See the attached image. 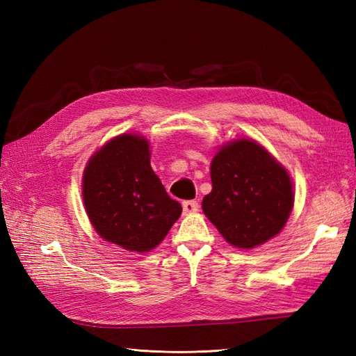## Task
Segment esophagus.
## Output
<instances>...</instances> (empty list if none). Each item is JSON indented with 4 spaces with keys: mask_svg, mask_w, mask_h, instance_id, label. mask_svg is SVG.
I'll list each match as a JSON object with an SVG mask.
<instances>
[{
    "mask_svg": "<svg viewBox=\"0 0 356 356\" xmlns=\"http://www.w3.org/2000/svg\"><path fill=\"white\" fill-rule=\"evenodd\" d=\"M182 207H184V213H185V214L197 213V211H199V202H195V200H185V202L182 203Z\"/></svg>",
    "mask_w": 356,
    "mask_h": 356,
    "instance_id": "esophagus-1",
    "label": "esophagus"
}]
</instances>
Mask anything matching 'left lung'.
Segmentation results:
<instances>
[{
    "instance_id": "8db88e82",
    "label": "left lung",
    "mask_w": 356,
    "mask_h": 356,
    "mask_svg": "<svg viewBox=\"0 0 356 356\" xmlns=\"http://www.w3.org/2000/svg\"><path fill=\"white\" fill-rule=\"evenodd\" d=\"M203 213L232 246L251 249L283 229L293 205L289 174L252 140L223 147L211 163Z\"/></svg>"
}]
</instances>
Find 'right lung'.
<instances>
[{"mask_svg": "<svg viewBox=\"0 0 356 356\" xmlns=\"http://www.w3.org/2000/svg\"><path fill=\"white\" fill-rule=\"evenodd\" d=\"M148 148L139 136L122 134L97 151L84 172L90 222L102 238L127 251L156 248L182 213L151 168Z\"/></svg>", "mask_w": 356, "mask_h": 356, "instance_id": "1", "label": "right lung"}]
</instances>
